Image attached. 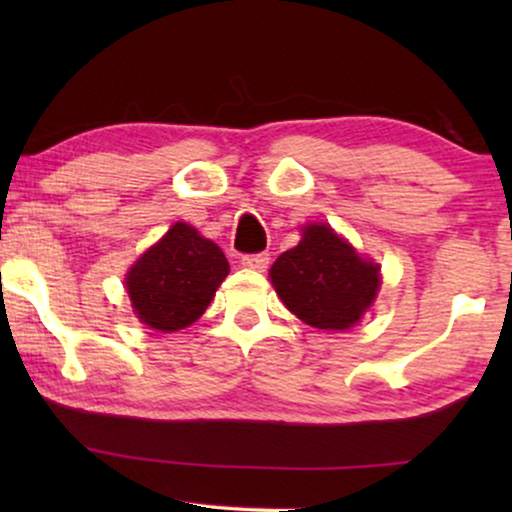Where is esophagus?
<instances>
[{
    "label": "esophagus",
    "mask_w": 512,
    "mask_h": 512,
    "mask_svg": "<svg viewBox=\"0 0 512 512\" xmlns=\"http://www.w3.org/2000/svg\"><path fill=\"white\" fill-rule=\"evenodd\" d=\"M270 263V254H247L242 256V265L249 270H265Z\"/></svg>",
    "instance_id": "obj_1"
}]
</instances>
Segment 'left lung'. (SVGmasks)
Returning a JSON list of instances; mask_svg holds the SVG:
<instances>
[{"label": "left lung", "instance_id": "8db88e82", "mask_svg": "<svg viewBox=\"0 0 512 512\" xmlns=\"http://www.w3.org/2000/svg\"><path fill=\"white\" fill-rule=\"evenodd\" d=\"M282 303L321 331H345L368 310L380 289V268L328 226H305L303 240L270 268Z\"/></svg>", "mask_w": 512, "mask_h": 512}]
</instances>
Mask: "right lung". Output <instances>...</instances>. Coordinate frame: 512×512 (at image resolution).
I'll use <instances>...</instances> for the list:
<instances>
[{"label": "right lung", "instance_id": "obj_1", "mask_svg": "<svg viewBox=\"0 0 512 512\" xmlns=\"http://www.w3.org/2000/svg\"><path fill=\"white\" fill-rule=\"evenodd\" d=\"M230 272L226 256L188 223H174L156 247L132 265L125 279L137 317L172 333L191 326Z\"/></svg>", "mask_w": 512, "mask_h": 512}]
</instances>
